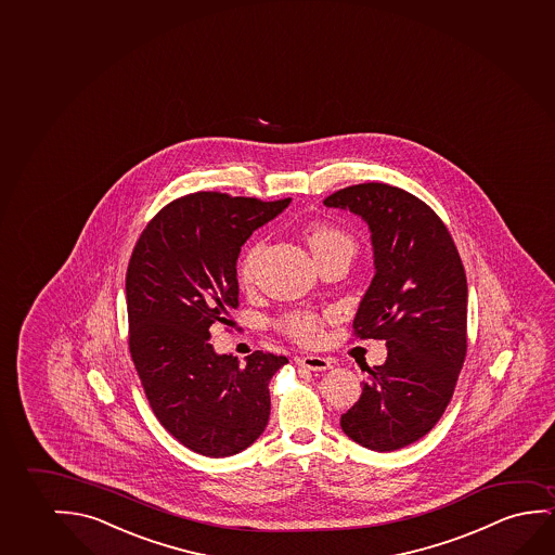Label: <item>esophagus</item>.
Masks as SVG:
<instances>
[{
    "mask_svg": "<svg viewBox=\"0 0 555 555\" xmlns=\"http://www.w3.org/2000/svg\"><path fill=\"white\" fill-rule=\"evenodd\" d=\"M298 367L310 369V371H327L333 367L331 361L321 358V356H305V358H298Z\"/></svg>",
    "mask_w": 555,
    "mask_h": 555,
    "instance_id": "34e87169",
    "label": "esophagus"
}]
</instances>
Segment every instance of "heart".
<instances>
[{"label":"heart","instance_id":"1","mask_svg":"<svg viewBox=\"0 0 555 555\" xmlns=\"http://www.w3.org/2000/svg\"><path fill=\"white\" fill-rule=\"evenodd\" d=\"M306 240L312 249L313 257L318 262L325 258L333 257L336 253H350L353 255L356 242L350 234H346L343 228L328 224V222H313L306 228ZM264 250V243H253L249 249L245 250L240 264V280L249 285L255 280L258 260ZM285 333L300 344H315L321 338V320L313 313H291L283 320Z\"/></svg>","mask_w":555,"mask_h":555}]
</instances>
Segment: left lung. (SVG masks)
Masks as SVG:
<instances>
[{
  "label": "left lung",
  "mask_w": 555,
  "mask_h": 555,
  "mask_svg": "<svg viewBox=\"0 0 555 555\" xmlns=\"http://www.w3.org/2000/svg\"><path fill=\"white\" fill-rule=\"evenodd\" d=\"M323 204L367 222L375 278L353 335L386 340L388 358L367 367L360 401L340 416L348 438L388 453L424 438L453 398L468 338V283L443 220L401 188L365 182Z\"/></svg>",
  "instance_id": "obj_1"
}]
</instances>
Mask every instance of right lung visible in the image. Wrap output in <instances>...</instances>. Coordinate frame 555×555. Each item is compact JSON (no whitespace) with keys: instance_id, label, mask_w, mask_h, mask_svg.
I'll return each instance as SVG.
<instances>
[{"instance_id":"obj_1","label":"right lung","mask_w":555,"mask_h":555,"mask_svg":"<svg viewBox=\"0 0 555 555\" xmlns=\"http://www.w3.org/2000/svg\"><path fill=\"white\" fill-rule=\"evenodd\" d=\"M289 204L195 192L165 205L134 245L126 275L129 351L157 421L194 453H242L270 418L268 384L289 360L257 350L240 365L209 338L240 306L243 243Z\"/></svg>"}]
</instances>
